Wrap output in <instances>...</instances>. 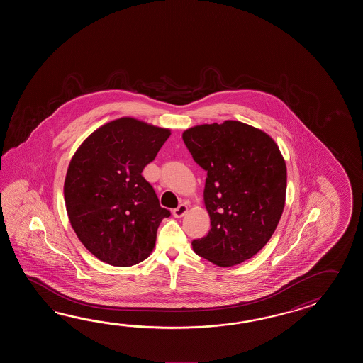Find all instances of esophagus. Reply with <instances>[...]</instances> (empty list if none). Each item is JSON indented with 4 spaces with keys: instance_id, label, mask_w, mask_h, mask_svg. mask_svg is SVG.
<instances>
[{
    "instance_id": "34e87169",
    "label": "esophagus",
    "mask_w": 363,
    "mask_h": 363,
    "mask_svg": "<svg viewBox=\"0 0 363 363\" xmlns=\"http://www.w3.org/2000/svg\"><path fill=\"white\" fill-rule=\"evenodd\" d=\"M186 211H188V206H186L185 203H180L178 208H174L172 214H174V216H175V218H182V216H184Z\"/></svg>"
}]
</instances>
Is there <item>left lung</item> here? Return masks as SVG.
I'll return each mask as SVG.
<instances>
[{"label": "left lung", "instance_id": "obj_1", "mask_svg": "<svg viewBox=\"0 0 363 363\" xmlns=\"http://www.w3.org/2000/svg\"><path fill=\"white\" fill-rule=\"evenodd\" d=\"M183 141L208 172L203 201L211 228L193 240L194 253L220 267L247 261L267 244L284 210L286 161L277 143L238 121L196 125Z\"/></svg>", "mask_w": 363, "mask_h": 363}]
</instances>
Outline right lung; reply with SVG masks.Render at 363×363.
<instances>
[{
	"label": "right lung",
	"instance_id": "add662e5",
	"mask_svg": "<svg viewBox=\"0 0 363 363\" xmlns=\"http://www.w3.org/2000/svg\"><path fill=\"white\" fill-rule=\"evenodd\" d=\"M171 132L133 118L104 124L84 140L65 179L69 223L94 257L111 266L143 262L171 216L141 172Z\"/></svg>",
	"mask_w": 363,
	"mask_h": 363
}]
</instances>
